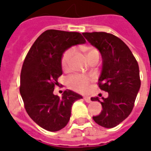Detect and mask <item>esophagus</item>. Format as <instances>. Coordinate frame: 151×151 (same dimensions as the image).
Masks as SVG:
<instances>
[{
    "instance_id": "1",
    "label": "esophagus",
    "mask_w": 151,
    "mask_h": 151,
    "mask_svg": "<svg viewBox=\"0 0 151 151\" xmlns=\"http://www.w3.org/2000/svg\"><path fill=\"white\" fill-rule=\"evenodd\" d=\"M83 99H84V101L86 103H90V102H91L89 96H83Z\"/></svg>"
}]
</instances>
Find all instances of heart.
<instances>
[{
  "label": "heart",
  "instance_id": "b5f03b06",
  "mask_svg": "<svg viewBox=\"0 0 151 151\" xmlns=\"http://www.w3.org/2000/svg\"><path fill=\"white\" fill-rule=\"evenodd\" d=\"M85 55L87 57L88 62L91 61L94 58L98 57L99 58V52L92 47H84ZM75 54L74 48H68L63 54L62 59H61V65L63 70H68L71 67L72 58ZM90 78L83 76V75H74L68 78L67 83L68 86L78 92H86L88 88V85L90 83Z\"/></svg>",
  "mask_w": 151,
  "mask_h": 151
}]
</instances>
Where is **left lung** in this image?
Instances as JSON below:
<instances>
[{"mask_svg":"<svg viewBox=\"0 0 151 151\" xmlns=\"http://www.w3.org/2000/svg\"><path fill=\"white\" fill-rule=\"evenodd\" d=\"M83 35L102 55L103 68L98 85L109 94L102 102L98 97H91V101L100 102L103 107L101 113L93 119L104 128H114L133 109L141 86L138 63L129 47L117 36L105 32Z\"/></svg>","mask_w":151,"mask_h":151,"instance_id":"obj_1","label":"left lung"}]
</instances>
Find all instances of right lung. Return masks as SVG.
<instances>
[{
	"label": "right lung",
	"instance_id": "obj_1",
	"mask_svg": "<svg viewBox=\"0 0 151 151\" xmlns=\"http://www.w3.org/2000/svg\"><path fill=\"white\" fill-rule=\"evenodd\" d=\"M85 42L78 32L48 29L36 39L26 55L21 72L20 93L30 118L46 130L63 129L69 121L73 104L83 98L69 89L61 98L53 92L63 75V52Z\"/></svg>",
	"mask_w": 151,
	"mask_h": 151
}]
</instances>
